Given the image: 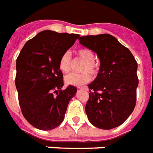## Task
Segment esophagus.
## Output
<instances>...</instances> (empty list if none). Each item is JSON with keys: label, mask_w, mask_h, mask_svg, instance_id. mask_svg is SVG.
<instances>
[{"label": "esophagus", "mask_w": 153, "mask_h": 153, "mask_svg": "<svg viewBox=\"0 0 153 153\" xmlns=\"http://www.w3.org/2000/svg\"><path fill=\"white\" fill-rule=\"evenodd\" d=\"M79 89H83L85 91H88V87H78Z\"/></svg>", "instance_id": "esophagus-1"}]
</instances>
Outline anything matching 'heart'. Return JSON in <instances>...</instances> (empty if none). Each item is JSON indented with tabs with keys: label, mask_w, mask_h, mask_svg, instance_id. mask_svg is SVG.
Segmentation results:
<instances>
[{
	"label": "heart",
	"mask_w": 153,
	"mask_h": 153,
	"mask_svg": "<svg viewBox=\"0 0 153 153\" xmlns=\"http://www.w3.org/2000/svg\"><path fill=\"white\" fill-rule=\"evenodd\" d=\"M77 56L84 62L82 65L80 71L82 73H72L68 74L65 78V81L67 84L73 85L76 87H81L82 85L89 82L92 75H96L100 71V62L95 59L94 52L88 48H81L76 51ZM58 67L62 73L67 74L71 71L72 61L71 55L69 51L64 52L59 59Z\"/></svg>",
	"instance_id": "b5f03b06"
}]
</instances>
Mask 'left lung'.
Listing matches in <instances>:
<instances>
[{"mask_svg":"<svg viewBox=\"0 0 153 153\" xmlns=\"http://www.w3.org/2000/svg\"><path fill=\"white\" fill-rule=\"evenodd\" d=\"M79 40L100 60L99 74L88 85L89 99L85 107L88 120L101 129L116 128L136 106L137 62L131 51L110 34L89 35Z\"/></svg>","mask_w":153,"mask_h":153,"instance_id":"8db88e82","label":"left lung"}]
</instances>
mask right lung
<instances>
[{"label": "right lung", "instance_id": "right-lung-1", "mask_svg": "<svg viewBox=\"0 0 153 153\" xmlns=\"http://www.w3.org/2000/svg\"><path fill=\"white\" fill-rule=\"evenodd\" d=\"M79 34L44 30L23 46L17 58L15 84L23 116L40 130H51L63 121L77 88L66 89L58 67L62 54L74 45Z\"/></svg>", "mask_w": 153, "mask_h": 153}]
</instances>
